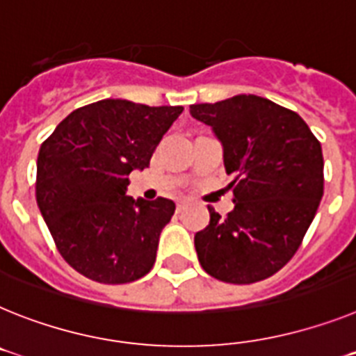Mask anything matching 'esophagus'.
<instances>
[{
	"label": "esophagus",
	"instance_id": "34e87169",
	"mask_svg": "<svg viewBox=\"0 0 356 356\" xmlns=\"http://www.w3.org/2000/svg\"><path fill=\"white\" fill-rule=\"evenodd\" d=\"M185 207H187V202H178V205H176V212H181Z\"/></svg>",
	"mask_w": 356,
	"mask_h": 356
}]
</instances>
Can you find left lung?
I'll list each match as a JSON object with an SVG mask.
<instances>
[{"instance_id":"obj_1","label":"left lung","mask_w":356,"mask_h":356,"mask_svg":"<svg viewBox=\"0 0 356 356\" xmlns=\"http://www.w3.org/2000/svg\"><path fill=\"white\" fill-rule=\"evenodd\" d=\"M191 115L223 144L234 211L194 236L200 265L218 281L250 284L286 265L324 194L321 142L291 109L257 95L193 104Z\"/></svg>"}]
</instances>
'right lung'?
I'll list each match as a JSON object with an SVG mask.
<instances>
[{
	"instance_id": "add662e5",
	"label": "right lung",
	"mask_w": 356,
	"mask_h": 356,
	"mask_svg": "<svg viewBox=\"0 0 356 356\" xmlns=\"http://www.w3.org/2000/svg\"><path fill=\"white\" fill-rule=\"evenodd\" d=\"M181 106L104 99L75 109L41 144L35 200L63 259L91 281L126 284L153 268L171 200L127 196Z\"/></svg>"
}]
</instances>
